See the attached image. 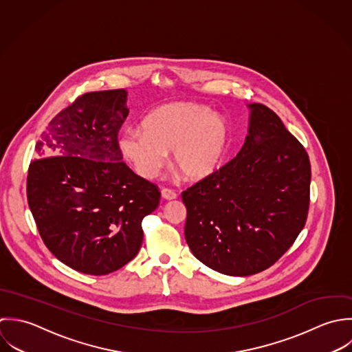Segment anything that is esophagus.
Here are the masks:
<instances>
[{
    "label": "esophagus",
    "instance_id": "1",
    "mask_svg": "<svg viewBox=\"0 0 352 352\" xmlns=\"http://www.w3.org/2000/svg\"><path fill=\"white\" fill-rule=\"evenodd\" d=\"M162 199H164V200H175L177 199V193L175 192H173L171 189H162Z\"/></svg>",
    "mask_w": 352,
    "mask_h": 352
}]
</instances>
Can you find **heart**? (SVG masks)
Masks as SVG:
<instances>
[{"instance_id": "heart-1", "label": "heart", "mask_w": 352, "mask_h": 352, "mask_svg": "<svg viewBox=\"0 0 352 352\" xmlns=\"http://www.w3.org/2000/svg\"><path fill=\"white\" fill-rule=\"evenodd\" d=\"M141 129L124 133L120 148L146 179L159 175L171 152L173 166L184 179L203 181L220 168L228 151L227 122L203 104H162L142 120Z\"/></svg>"}]
</instances>
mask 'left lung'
<instances>
[{
	"instance_id": "obj_1",
	"label": "left lung",
	"mask_w": 352,
	"mask_h": 352,
	"mask_svg": "<svg viewBox=\"0 0 352 352\" xmlns=\"http://www.w3.org/2000/svg\"><path fill=\"white\" fill-rule=\"evenodd\" d=\"M250 110L236 157L182 193L186 242L197 260L228 276L258 274L289 249L309 210L310 162L267 106Z\"/></svg>"
}]
</instances>
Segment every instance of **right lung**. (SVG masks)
I'll list each match as a JSON object with an SVG mask.
<instances>
[{"mask_svg":"<svg viewBox=\"0 0 352 352\" xmlns=\"http://www.w3.org/2000/svg\"><path fill=\"white\" fill-rule=\"evenodd\" d=\"M126 94L80 96L52 120L28 168V207L45 245L87 275L111 274L136 257L141 221L160 200L122 162L117 136L129 114Z\"/></svg>","mask_w":352,"mask_h":352,"instance_id":"right-lung-1","label":"right lung"}]
</instances>
